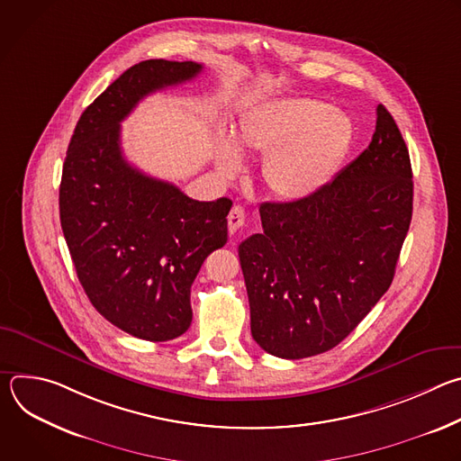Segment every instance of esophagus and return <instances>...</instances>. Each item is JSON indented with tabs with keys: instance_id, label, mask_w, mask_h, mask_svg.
Instances as JSON below:
<instances>
[{
	"instance_id": "34e87169",
	"label": "esophagus",
	"mask_w": 461,
	"mask_h": 461,
	"mask_svg": "<svg viewBox=\"0 0 461 461\" xmlns=\"http://www.w3.org/2000/svg\"><path fill=\"white\" fill-rule=\"evenodd\" d=\"M246 222V213H244V208L240 206H233L230 215H228V230L230 233H235L239 228H242Z\"/></svg>"
}]
</instances>
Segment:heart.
Segmentation results:
<instances>
[{
    "mask_svg": "<svg viewBox=\"0 0 461 461\" xmlns=\"http://www.w3.org/2000/svg\"><path fill=\"white\" fill-rule=\"evenodd\" d=\"M354 137L352 122L315 98H281L246 114L233 137L215 142V164L222 176L242 169L240 157L265 155L262 184L279 201L310 199L332 180Z\"/></svg>",
    "mask_w": 461,
    "mask_h": 461,
    "instance_id": "obj_1",
    "label": "heart"
}]
</instances>
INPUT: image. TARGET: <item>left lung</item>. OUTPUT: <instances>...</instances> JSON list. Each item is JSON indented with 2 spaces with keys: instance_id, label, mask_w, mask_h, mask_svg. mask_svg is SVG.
I'll list each match as a JSON object with an SVG mask.
<instances>
[{
  "instance_id": "left-lung-1",
  "label": "left lung",
  "mask_w": 461,
  "mask_h": 461,
  "mask_svg": "<svg viewBox=\"0 0 461 461\" xmlns=\"http://www.w3.org/2000/svg\"><path fill=\"white\" fill-rule=\"evenodd\" d=\"M368 148L319 193L260 204L262 233L239 246L251 336L283 359L339 345L388 290L412 219V167L377 105Z\"/></svg>"
}]
</instances>
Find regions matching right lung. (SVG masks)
<instances>
[{
    "label": "right lung",
    "mask_w": 461,
    "mask_h": 461,
    "mask_svg": "<svg viewBox=\"0 0 461 461\" xmlns=\"http://www.w3.org/2000/svg\"><path fill=\"white\" fill-rule=\"evenodd\" d=\"M201 71L169 59L129 68L82 113L63 162L59 221L89 301L120 330L155 343L189 328L191 285L228 240L231 201H193L131 166L120 122L144 96Z\"/></svg>",
    "instance_id": "add662e5"
}]
</instances>
